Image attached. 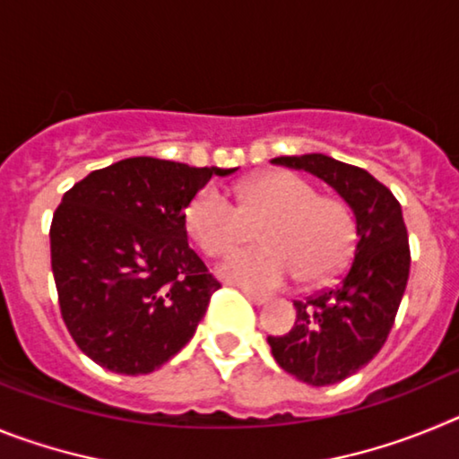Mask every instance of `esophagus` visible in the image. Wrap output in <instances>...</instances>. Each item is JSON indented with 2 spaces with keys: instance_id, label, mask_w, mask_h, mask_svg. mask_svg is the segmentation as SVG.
<instances>
[{
  "instance_id": "1",
  "label": "esophagus",
  "mask_w": 459,
  "mask_h": 459,
  "mask_svg": "<svg viewBox=\"0 0 459 459\" xmlns=\"http://www.w3.org/2000/svg\"><path fill=\"white\" fill-rule=\"evenodd\" d=\"M241 291H243V294H246V296H248V299L255 303V306H264V303L269 301V296H266V294H259V291L248 290V287H243Z\"/></svg>"
}]
</instances>
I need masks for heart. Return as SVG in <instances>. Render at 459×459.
Wrapping results in <instances>:
<instances>
[{
	"mask_svg": "<svg viewBox=\"0 0 459 459\" xmlns=\"http://www.w3.org/2000/svg\"><path fill=\"white\" fill-rule=\"evenodd\" d=\"M186 227L206 255L216 257L259 238L266 246L238 250L221 264L237 285L273 290L296 278L317 285L333 278L351 257L356 221L347 202L294 172H271L248 181L238 206L221 188L206 186L186 209Z\"/></svg>",
	"mask_w": 459,
	"mask_h": 459,
	"instance_id": "heart-1",
	"label": "heart"
}]
</instances>
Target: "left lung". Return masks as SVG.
I'll use <instances>...</instances> for the list:
<instances>
[{
    "label": "left lung",
    "mask_w": 459,
    "mask_h": 459,
    "mask_svg": "<svg viewBox=\"0 0 459 459\" xmlns=\"http://www.w3.org/2000/svg\"><path fill=\"white\" fill-rule=\"evenodd\" d=\"M271 163L315 174L354 211V259L338 285L294 301L290 333L269 335L282 370L310 386L338 384L379 354L395 322L411 262L403 209L370 172L324 153L280 156Z\"/></svg>",
    "instance_id": "1"
}]
</instances>
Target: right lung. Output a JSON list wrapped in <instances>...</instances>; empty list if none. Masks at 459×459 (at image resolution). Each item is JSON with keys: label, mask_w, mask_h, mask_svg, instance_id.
<instances>
[{"label": "right lung", "mask_w": 459, "mask_h": 459, "mask_svg": "<svg viewBox=\"0 0 459 459\" xmlns=\"http://www.w3.org/2000/svg\"><path fill=\"white\" fill-rule=\"evenodd\" d=\"M232 172L137 156L64 193L52 275L68 333L93 363L149 375L193 338L221 282L188 246L186 209L211 177Z\"/></svg>", "instance_id": "1"}]
</instances>
